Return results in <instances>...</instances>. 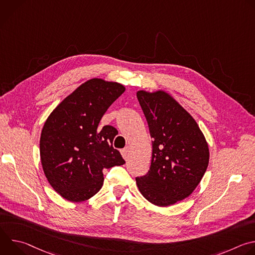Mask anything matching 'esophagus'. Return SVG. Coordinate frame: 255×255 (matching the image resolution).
<instances>
[{
    "label": "esophagus",
    "mask_w": 255,
    "mask_h": 255,
    "mask_svg": "<svg viewBox=\"0 0 255 255\" xmlns=\"http://www.w3.org/2000/svg\"><path fill=\"white\" fill-rule=\"evenodd\" d=\"M121 153H122L123 157L126 159V158L128 157V155H129V147H125L124 149H122V150H121Z\"/></svg>",
    "instance_id": "34e87169"
}]
</instances>
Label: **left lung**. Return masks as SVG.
<instances>
[{"instance_id":"left-lung-1","label":"left lung","mask_w":255,"mask_h":255,"mask_svg":"<svg viewBox=\"0 0 255 255\" xmlns=\"http://www.w3.org/2000/svg\"><path fill=\"white\" fill-rule=\"evenodd\" d=\"M152 141L149 170L136 177L143 197L159 207L189 197L209 163L206 139L193 117L163 92L137 93Z\"/></svg>"}]
</instances>
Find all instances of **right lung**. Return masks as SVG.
I'll return each instance as SVG.
<instances>
[{
	"mask_svg": "<svg viewBox=\"0 0 255 255\" xmlns=\"http://www.w3.org/2000/svg\"><path fill=\"white\" fill-rule=\"evenodd\" d=\"M125 91L117 83L93 79L66 97L47 118L40 137V158L51 187L70 202L96 195L104 181V168L123 165L113 147L115 127L99 123Z\"/></svg>",
	"mask_w": 255,
	"mask_h": 255,
	"instance_id": "1",
	"label": "right lung"
}]
</instances>
